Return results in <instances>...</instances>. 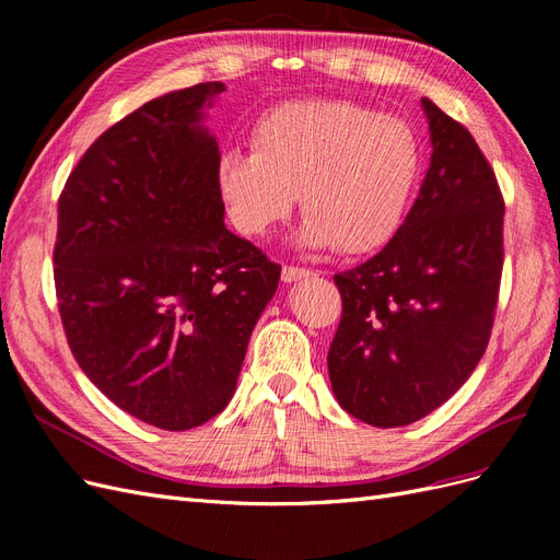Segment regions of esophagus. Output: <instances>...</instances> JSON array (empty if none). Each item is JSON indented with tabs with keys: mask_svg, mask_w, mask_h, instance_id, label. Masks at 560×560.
<instances>
[{
	"mask_svg": "<svg viewBox=\"0 0 560 560\" xmlns=\"http://www.w3.org/2000/svg\"><path fill=\"white\" fill-rule=\"evenodd\" d=\"M313 270L303 266H282V282H296L303 278H311Z\"/></svg>",
	"mask_w": 560,
	"mask_h": 560,
	"instance_id": "1",
	"label": "esophagus"
}]
</instances>
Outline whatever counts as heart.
<instances>
[{
  "label": "heart",
  "mask_w": 560,
  "mask_h": 560,
  "mask_svg": "<svg viewBox=\"0 0 560 560\" xmlns=\"http://www.w3.org/2000/svg\"><path fill=\"white\" fill-rule=\"evenodd\" d=\"M420 167L422 144L406 118L311 97L264 112L249 130V151H224L214 182L241 233L266 235L299 194L301 241L354 257L399 231Z\"/></svg>",
  "instance_id": "1"
}]
</instances>
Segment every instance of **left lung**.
Listing matches in <instances>:
<instances>
[{
  "instance_id": "left-lung-1",
  "label": "left lung",
  "mask_w": 560,
  "mask_h": 560,
  "mask_svg": "<svg viewBox=\"0 0 560 560\" xmlns=\"http://www.w3.org/2000/svg\"><path fill=\"white\" fill-rule=\"evenodd\" d=\"M432 161L376 257L336 273L343 313L327 364L343 409L401 428L439 409L483 358L502 280L504 200L469 130L422 97Z\"/></svg>"
}]
</instances>
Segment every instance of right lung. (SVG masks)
<instances>
[{"mask_svg": "<svg viewBox=\"0 0 560 560\" xmlns=\"http://www.w3.org/2000/svg\"><path fill=\"white\" fill-rule=\"evenodd\" d=\"M222 91L198 83L135 109L58 200L54 280L74 360L118 409L171 432L224 411L280 280L224 224L219 147L200 126Z\"/></svg>", "mask_w": 560, "mask_h": 560, "instance_id": "obj_1", "label": "right lung"}]
</instances>
